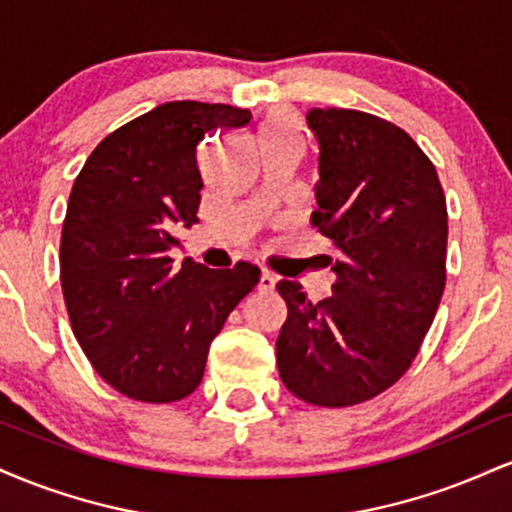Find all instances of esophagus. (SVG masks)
Returning <instances> with one entry per match:
<instances>
[{
  "label": "esophagus",
  "instance_id": "esophagus-1",
  "mask_svg": "<svg viewBox=\"0 0 512 512\" xmlns=\"http://www.w3.org/2000/svg\"><path fill=\"white\" fill-rule=\"evenodd\" d=\"M274 284H276L274 274H269V272H262L260 279H257V289L260 291H274Z\"/></svg>",
  "mask_w": 512,
  "mask_h": 512
}]
</instances>
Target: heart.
Returning a JSON list of instances; mask_svg holds the SVG:
<instances>
[{
  "mask_svg": "<svg viewBox=\"0 0 512 512\" xmlns=\"http://www.w3.org/2000/svg\"><path fill=\"white\" fill-rule=\"evenodd\" d=\"M257 142H260L262 151L276 149V146L303 144L301 122H298L296 115L286 113V110L272 113L260 125V132H257Z\"/></svg>",
  "mask_w": 512,
  "mask_h": 512,
  "instance_id": "b5f03b06",
  "label": "heart"
}]
</instances>
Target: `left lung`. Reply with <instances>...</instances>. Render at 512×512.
Masks as SVG:
<instances>
[{
  "mask_svg": "<svg viewBox=\"0 0 512 512\" xmlns=\"http://www.w3.org/2000/svg\"><path fill=\"white\" fill-rule=\"evenodd\" d=\"M317 209L337 281L313 303L279 281L289 315L276 339L284 385L315 407L373 399L407 373L445 289L448 209L436 166L404 129L361 110L313 108Z\"/></svg>",
  "mask_w": 512,
  "mask_h": 512,
  "instance_id": "1",
  "label": "left lung"
}]
</instances>
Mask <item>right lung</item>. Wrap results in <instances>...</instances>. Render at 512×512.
<instances>
[{
	"instance_id": "obj_1",
	"label": "right lung",
	"mask_w": 512,
	"mask_h": 512,
	"mask_svg": "<svg viewBox=\"0 0 512 512\" xmlns=\"http://www.w3.org/2000/svg\"><path fill=\"white\" fill-rule=\"evenodd\" d=\"M250 110L173 101L115 129L76 175L62 223L60 281L76 342L96 373L137 402L168 404L202 383L209 346L260 269H207L168 250L197 223V151Z\"/></svg>"
}]
</instances>
